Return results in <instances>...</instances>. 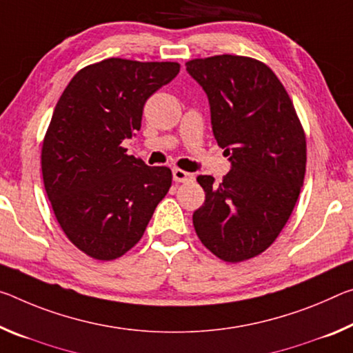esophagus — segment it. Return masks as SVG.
Here are the masks:
<instances>
[{
    "mask_svg": "<svg viewBox=\"0 0 353 353\" xmlns=\"http://www.w3.org/2000/svg\"><path fill=\"white\" fill-rule=\"evenodd\" d=\"M172 179H174V182H190L193 181V174L176 168V170H172Z\"/></svg>",
    "mask_w": 353,
    "mask_h": 353,
    "instance_id": "1",
    "label": "esophagus"
}]
</instances>
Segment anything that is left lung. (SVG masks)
<instances>
[{
	"label": "left lung",
	"instance_id": "8db88e82",
	"mask_svg": "<svg viewBox=\"0 0 353 353\" xmlns=\"http://www.w3.org/2000/svg\"><path fill=\"white\" fill-rule=\"evenodd\" d=\"M185 65L207 94L214 137L231 161L220 183L198 177L205 201L193 214L194 231L220 259H250L275 242L297 203L303 128L286 89L261 61L220 54Z\"/></svg>",
	"mask_w": 353,
	"mask_h": 353
}]
</instances>
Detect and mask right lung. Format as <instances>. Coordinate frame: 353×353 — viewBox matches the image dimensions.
<instances>
[{"instance_id":"add662e5","label":"right lung","mask_w":353,"mask_h":353,"mask_svg":"<svg viewBox=\"0 0 353 353\" xmlns=\"http://www.w3.org/2000/svg\"><path fill=\"white\" fill-rule=\"evenodd\" d=\"M179 69L103 59L78 72L56 103L42 144L43 185L65 236L94 259L135 247L171 187L170 168L148 166L121 143L137 135L146 100Z\"/></svg>"}]
</instances>
